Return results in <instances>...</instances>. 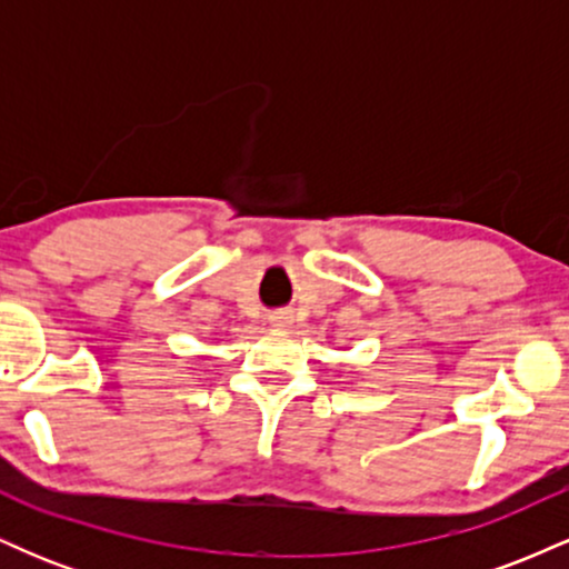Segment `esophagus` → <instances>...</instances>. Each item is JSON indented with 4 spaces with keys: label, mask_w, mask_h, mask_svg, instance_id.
Segmentation results:
<instances>
[{
    "label": "esophagus",
    "mask_w": 569,
    "mask_h": 569,
    "mask_svg": "<svg viewBox=\"0 0 569 569\" xmlns=\"http://www.w3.org/2000/svg\"><path fill=\"white\" fill-rule=\"evenodd\" d=\"M291 321H293L291 312H286V310H278V312H272V316H270V323L276 326V329H289Z\"/></svg>",
    "instance_id": "34e87169"
}]
</instances>
